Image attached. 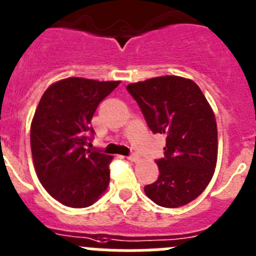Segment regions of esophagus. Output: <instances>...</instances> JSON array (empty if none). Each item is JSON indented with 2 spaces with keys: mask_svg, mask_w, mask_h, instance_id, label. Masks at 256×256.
Here are the masks:
<instances>
[{
  "mask_svg": "<svg viewBox=\"0 0 256 256\" xmlns=\"http://www.w3.org/2000/svg\"><path fill=\"white\" fill-rule=\"evenodd\" d=\"M128 160H130V162H138V160H139V156H138L136 154H131V156H128Z\"/></svg>",
  "mask_w": 256,
  "mask_h": 256,
  "instance_id": "esophagus-1",
  "label": "esophagus"
}]
</instances>
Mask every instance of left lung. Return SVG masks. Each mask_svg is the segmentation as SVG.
I'll return each instance as SVG.
<instances>
[{
  "label": "left lung",
  "mask_w": 256,
  "mask_h": 256,
  "mask_svg": "<svg viewBox=\"0 0 256 256\" xmlns=\"http://www.w3.org/2000/svg\"><path fill=\"white\" fill-rule=\"evenodd\" d=\"M149 128L166 136L164 158L156 160L160 176L145 194L164 208L196 199L214 174L218 156L216 116L192 80L176 75L128 85Z\"/></svg>",
  "instance_id": "8db88e82"
}]
</instances>
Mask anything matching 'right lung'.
<instances>
[{
    "label": "right lung",
    "mask_w": 256,
    "mask_h": 256,
    "mask_svg": "<svg viewBox=\"0 0 256 256\" xmlns=\"http://www.w3.org/2000/svg\"><path fill=\"white\" fill-rule=\"evenodd\" d=\"M120 82L68 78L50 84L30 125V146L38 180L48 194L70 208H86L110 184L114 156L86 149L92 117Z\"/></svg>",
    "instance_id": "right-lung-1"
}]
</instances>
